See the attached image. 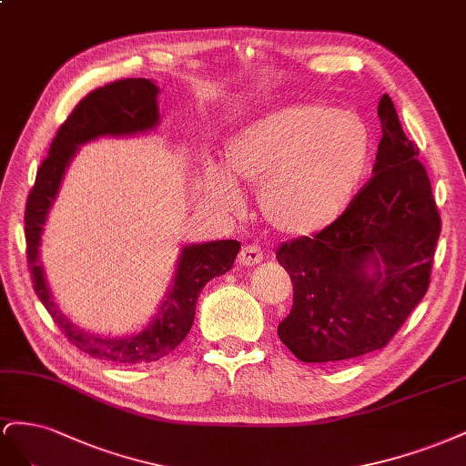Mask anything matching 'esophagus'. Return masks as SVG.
I'll list each match as a JSON object with an SVG mask.
<instances>
[{
	"mask_svg": "<svg viewBox=\"0 0 466 466\" xmlns=\"http://www.w3.org/2000/svg\"><path fill=\"white\" fill-rule=\"evenodd\" d=\"M238 261H240V265H246V268L258 265L263 261V249L258 244H248L238 254Z\"/></svg>",
	"mask_w": 466,
	"mask_h": 466,
	"instance_id": "1",
	"label": "esophagus"
}]
</instances>
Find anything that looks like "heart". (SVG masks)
Masks as SVG:
<instances>
[{"instance_id":"heart-1","label":"heart","mask_w":466,"mask_h":466,"mask_svg":"<svg viewBox=\"0 0 466 466\" xmlns=\"http://www.w3.org/2000/svg\"><path fill=\"white\" fill-rule=\"evenodd\" d=\"M369 130L355 113L292 105L248 125L224 146L205 198L242 208L238 187H258L261 217L273 228L307 236L326 228L351 203L369 164Z\"/></svg>"}]
</instances>
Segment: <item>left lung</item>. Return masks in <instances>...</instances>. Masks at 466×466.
I'll return each instance as SVG.
<instances>
[{"label": "left lung", "mask_w": 466, "mask_h": 466, "mask_svg": "<svg viewBox=\"0 0 466 466\" xmlns=\"http://www.w3.org/2000/svg\"><path fill=\"white\" fill-rule=\"evenodd\" d=\"M377 113L382 138L373 177L324 230L275 254L292 283V309L277 334L304 363L382 350L430 287L441 232L431 183L389 96Z\"/></svg>", "instance_id": "left-lung-1"}]
</instances>
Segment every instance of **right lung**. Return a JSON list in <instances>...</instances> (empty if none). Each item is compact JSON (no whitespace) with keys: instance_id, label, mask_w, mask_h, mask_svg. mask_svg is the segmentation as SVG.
<instances>
[{"instance_id":"obj_1","label":"right lung","mask_w":466,"mask_h":466,"mask_svg":"<svg viewBox=\"0 0 466 466\" xmlns=\"http://www.w3.org/2000/svg\"><path fill=\"white\" fill-rule=\"evenodd\" d=\"M156 97L157 87L150 79L144 77L116 79V82L87 93L60 125L55 140L50 144L48 156L36 171L35 185L25 205L26 261H29L36 297L41 299L52 320L64 331L70 343L93 359L109 363H148L174 351L193 326L198 292L210 279L230 271L238 251H240V242L236 240H218L183 248L176 271V283L164 300L162 310L138 336L116 339L93 336L72 324L52 302L43 265L38 259V244H41L43 224L58 193L66 166L70 164L79 144L105 135L123 137L154 128L159 121Z\"/></svg>"}]
</instances>
